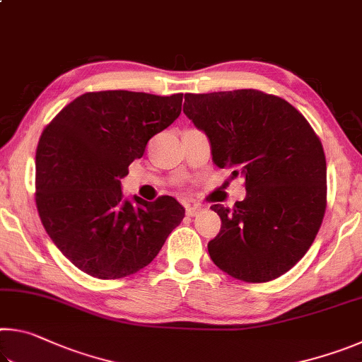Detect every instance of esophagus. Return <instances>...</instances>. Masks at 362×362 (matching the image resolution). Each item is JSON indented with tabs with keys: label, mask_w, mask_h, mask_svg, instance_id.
Instances as JSON below:
<instances>
[{
	"label": "esophagus",
	"mask_w": 362,
	"mask_h": 362,
	"mask_svg": "<svg viewBox=\"0 0 362 362\" xmlns=\"http://www.w3.org/2000/svg\"><path fill=\"white\" fill-rule=\"evenodd\" d=\"M201 211H203V209H201V206H187V216L188 217L198 216Z\"/></svg>",
	"instance_id": "esophagus-1"
}]
</instances>
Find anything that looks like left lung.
<instances>
[{
  "instance_id": "1",
  "label": "left lung",
  "mask_w": 362,
  "mask_h": 362,
  "mask_svg": "<svg viewBox=\"0 0 362 362\" xmlns=\"http://www.w3.org/2000/svg\"><path fill=\"white\" fill-rule=\"evenodd\" d=\"M183 113L209 137L212 161L246 179V198L207 244L212 262L246 283L289 272L313 244L326 212L327 168L320 137L281 97L257 89L185 94Z\"/></svg>"
}]
</instances>
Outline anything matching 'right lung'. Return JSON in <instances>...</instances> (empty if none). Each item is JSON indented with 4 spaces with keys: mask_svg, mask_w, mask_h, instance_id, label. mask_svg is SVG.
<instances>
[{
    "mask_svg": "<svg viewBox=\"0 0 362 362\" xmlns=\"http://www.w3.org/2000/svg\"><path fill=\"white\" fill-rule=\"evenodd\" d=\"M183 94L100 90L76 97L42 131L36 207L49 238L89 276L119 279L151 263L185 209L173 196L122 199L121 179L155 134L179 118Z\"/></svg>",
    "mask_w": 362,
    "mask_h": 362,
    "instance_id": "1",
    "label": "right lung"
}]
</instances>
